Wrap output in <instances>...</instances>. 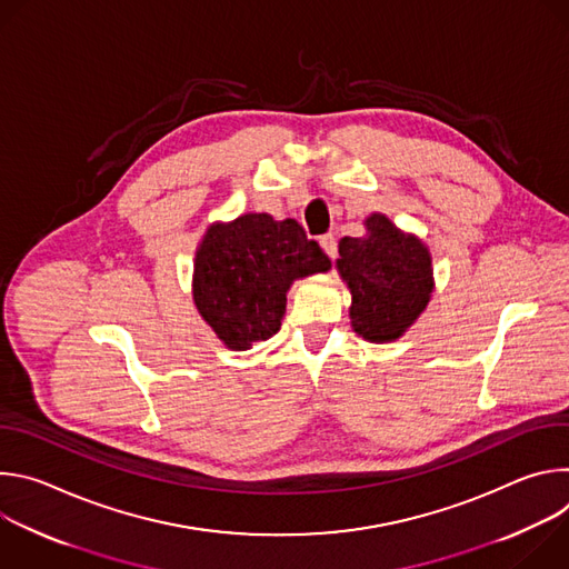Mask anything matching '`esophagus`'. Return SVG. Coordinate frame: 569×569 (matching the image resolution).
Segmentation results:
<instances>
[{"label":"esophagus","mask_w":569,"mask_h":569,"mask_svg":"<svg viewBox=\"0 0 569 569\" xmlns=\"http://www.w3.org/2000/svg\"><path fill=\"white\" fill-rule=\"evenodd\" d=\"M319 246H321V250L327 252L331 259L338 257V240H336L333 233H323V236L319 238Z\"/></svg>","instance_id":"34e87169"}]
</instances>
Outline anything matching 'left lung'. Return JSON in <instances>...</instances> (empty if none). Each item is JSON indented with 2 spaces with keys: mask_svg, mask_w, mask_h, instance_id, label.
I'll return each instance as SVG.
<instances>
[{
  "mask_svg": "<svg viewBox=\"0 0 569 569\" xmlns=\"http://www.w3.org/2000/svg\"><path fill=\"white\" fill-rule=\"evenodd\" d=\"M367 233L338 242L336 268L351 292V327L369 342H393L428 308L435 290L426 242L396 227L385 213L365 218Z\"/></svg>",
  "mask_w": 569,
  "mask_h": 569,
  "instance_id": "left-lung-1",
  "label": "left lung"
}]
</instances>
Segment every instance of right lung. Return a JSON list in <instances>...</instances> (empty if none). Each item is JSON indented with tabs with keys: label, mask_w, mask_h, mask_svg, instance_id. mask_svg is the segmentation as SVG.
<instances>
[{
	"label": "right lung",
	"mask_w": 569,
	"mask_h": 569,
	"mask_svg": "<svg viewBox=\"0 0 569 569\" xmlns=\"http://www.w3.org/2000/svg\"><path fill=\"white\" fill-rule=\"evenodd\" d=\"M329 270V257L297 220L240 213L211 222L198 242L193 303L227 349L248 351L281 329L290 286Z\"/></svg>",
	"instance_id": "obj_1"
}]
</instances>
